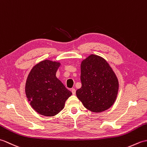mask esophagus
Instances as JSON below:
<instances>
[{
	"mask_svg": "<svg viewBox=\"0 0 147 147\" xmlns=\"http://www.w3.org/2000/svg\"><path fill=\"white\" fill-rule=\"evenodd\" d=\"M71 92L73 93V95H75L76 94V90L74 88H73L71 90Z\"/></svg>",
	"mask_w": 147,
	"mask_h": 147,
	"instance_id": "esophagus-1",
	"label": "esophagus"
}]
</instances>
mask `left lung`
<instances>
[{
    "label": "left lung",
    "mask_w": 147,
    "mask_h": 147,
    "mask_svg": "<svg viewBox=\"0 0 147 147\" xmlns=\"http://www.w3.org/2000/svg\"><path fill=\"white\" fill-rule=\"evenodd\" d=\"M82 88L76 91L78 98L84 107L93 112L107 110L114 104L119 82L105 59L91 54L81 62Z\"/></svg>",
    "instance_id": "left-lung-1"
}]
</instances>
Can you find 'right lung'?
<instances>
[{
  "mask_svg": "<svg viewBox=\"0 0 147 147\" xmlns=\"http://www.w3.org/2000/svg\"><path fill=\"white\" fill-rule=\"evenodd\" d=\"M60 62L48 59L39 62L31 69L25 84V93L30 104L37 113L54 116L65 106L72 93L56 77Z\"/></svg>",
  "mask_w": 147,
  "mask_h": 147,
  "instance_id": "1",
  "label": "right lung"
}]
</instances>
